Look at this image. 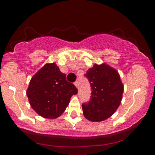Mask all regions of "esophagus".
I'll return each instance as SVG.
<instances>
[{"mask_svg": "<svg viewBox=\"0 0 155 155\" xmlns=\"http://www.w3.org/2000/svg\"><path fill=\"white\" fill-rule=\"evenodd\" d=\"M74 85H75L76 88L79 89V82H78V81H76V82L74 83Z\"/></svg>", "mask_w": 155, "mask_h": 155, "instance_id": "1", "label": "esophagus"}]
</instances>
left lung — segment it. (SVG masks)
Listing matches in <instances>:
<instances>
[{
    "mask_svg": "<svg viewBox=\"0 0 155 155\" xmlns=\"http://www.w3.org/2000/svg\"><path fill=\"white\" fill-rule=\"evenodd\" d=\"M92 89L91 98L82 105L85 118L91 122H101L114 114L121 104L124 85L116 69L102 63L95 64L87 71Z\"/></svg>",
    "mask_w": 155,
    "mask_h": 155,
    "instance_id": "obj_1",
    "label": "left lung"
}]
</instances>
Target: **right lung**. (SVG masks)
<instances>
[{"mask_svg": "<svg viewBox=\"0 0 155 155\" xmlns=\"http://www.w3.org/2000/svg\"><path fill=\"white\" fill-rule=\"evenodd\" d=\"M77 89L66 81L56 63H46L30 81L26 94L32 108L44 118L56 119L66 109Z\"/></svg>", "mask_w": 155, "mask_h": 155, "instance_id": "1", "label": "right lung"}]
</instances>
